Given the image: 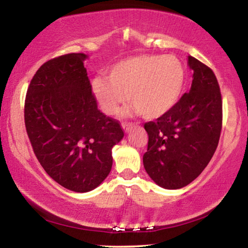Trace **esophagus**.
I'll return each instance as SVG.
<instances>
[{
    "instance_id": "34e87169",
    "label": "esophagus",
    "mask_w": 248,
    "mask_h": 248,
    "mask_svg": "<svg viewBox=\"0 0 248 248\" xmlns=\"http://www.w3.org/2000/svg\"><path fill=\"white\" fill-rule=\"evenodd\" d=\"M122 126H123L125 132H130L132 128H133L134 124L130 123V122H123V123H122Z\"/></svg>"
}]
</instances>
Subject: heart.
Here are the masks:
<instances>
[{
  "mask_svg": "<svg viewBox=\"0 0 248 248\" xmlns=\"http://www.w3.org/2000/svg\"><path fill=\"white\" fill-rule=\"evenodd\" d=\"M185 77V67L176 56L142 54L114 64L108 78L93 80V90L106 114H114L127 93L135 111L155 120L177 103Z\"/></svg>",
  "mask_w": 248,
  "mask_h": 248,
  "instance_id": "obj_1",
  "label": "heart"
}]
</instances>
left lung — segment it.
<instances>
[{
	"instance_id": "obj_1",
	"label": "left lung",
	"mask_w": 248,
	"mask_h": 248,
	"mask_svg": "<svg viewBox=\"0 0 248 248\" xmlns=\"http://www.w3.org/2000/svg\"><path fill=\"white\" fill-rule=\"evenodd\" d=\"M193 70L189 93L168 113L144 128L149 141L145 171L164 188H182L194 181L211 160L222 127V99L218 80L208 65L188 56Z\"/></svg>"
}]
</instances>
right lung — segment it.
<instances>
[{
    "label": "right lung",
    "mask_w": 248,
    "mask_h": 248,
    "mask_svg": "<svg viewBox=\"0 0 248 248\" xmlns=\"http://www.w3.org/2000/svg\"><path fill=\"white\" fill-rule=\"evenodd\" d=\"M71 53L47 61L30 81L25 125L45 171L73 192L100 185L113 165L111 148L124 137L120 122L97 107L83 61Z\"/></svg>",
    "instance_id": "right-lung-1"
}]
</instances>
